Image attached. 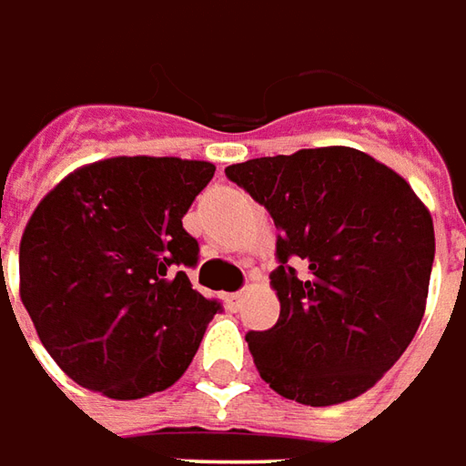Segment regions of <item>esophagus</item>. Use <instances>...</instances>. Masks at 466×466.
<instances>
[{
  "mask_svg": "<svg viewBox=\"0 0 466 466\" xmlns=\"http://www.w3.org/2000/svg\"><path fill=\"white\" fill-rule=\"evenodd\" d=\"M243 299H246V293L238 291V293H228L226 296V306L230 311H238L240 306H243Z\"/></svg>",
  "mask_w": 466,
  "mask_h": 466,
  "instance_id": "1",
  "label": "esophagus"
}]
</instances>
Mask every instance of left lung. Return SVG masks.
<instances>
[{
	"instance_id": "obj_1",
	"label": "left lung",
	"mask_w": 466,
	"mask_h": 466,
	"mask_svg": "<svg viewBox=\"0 0 466 466\" xmlns=\"http://www.w3.org/2000/svg\"><path fill=\"white\" fill-rule=\"evenodd\" d=\"M226 175L279 228V321L246 333L260 379L309 407L361 397L407 351L427 309V206L391 167L341 145L228 165ZM299 259L303 271L290 266Z\"/></svg>"
}]
</instances>
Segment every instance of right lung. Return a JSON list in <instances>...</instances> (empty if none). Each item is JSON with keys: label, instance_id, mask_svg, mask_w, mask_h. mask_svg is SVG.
<instances>
[{"label": "right lung", "instance_id": "right-lung-1", "mask_svg": "<svg viewBox=\"0 0 466 466\" xmlns=\"http://www.w3.org/2000/svg\"><path fill=\"white\" fill-rule=\"evenodd\" d=\"M216 165L107 157L39 200L19 243V296L65 374L110 399L173 386L220 303L193 289L183 216Z\"/></svg>", "mask_w": 466, "mask_h": 466}]
</instances>
